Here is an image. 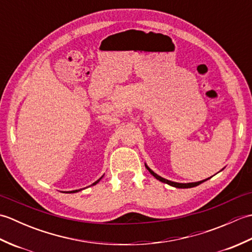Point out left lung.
Instances as JSON below:
<instances>
[{
  "instance_id": "left-lung-1",
  "label": "left lung",
  "mask_w": 252,
  "mask_h": 252,
  "mask_svg": "<svg viewBox=\"0 0 252 252\" xmlns=\"http://www.w3.org/2000/svg\"><path fill=\"white\" fill-rule=\"evenodd\" d=\"M145 167H146V169L149 171V172H151V174H153L155 178H156L157 180H159L160 182H163V183H167V184H169V185H171V186H173V187H176V189H190V187H195V186H197V185H199V184H201L202 182H205V181H207V180H209V179H206V180H203V181H199V182H195V183H176V182H172V181H169V180H165V179H163V178H161V176H159L158 174H156L154 172V171H152L151 169H149L147 165L145 164Z\"/></svg>"
}]
</instances>
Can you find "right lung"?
<instances>
[{"instance_id": "right-lung-1", "label": "right lung", "mask_w": 252, "mask_h": 252, "mask_svg": "<svg viewBox=\"0 0 252 252\" xmlns=\"http://www.w3.org/2000/svg\"><path fill=\"white\" fill-rule=\"evenodd\" d=\"M100 179H101V178H100ZM100 179H99V180H97V181H96V182H95V183H93V185H95V184H97V183H98V182L100 181ZM77 191H78V190H72V191H69V192H77Z\"/></svg>"}]
</instances>
